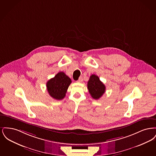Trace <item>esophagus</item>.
Segmentation results:
<instances>
[{
	"label": "esophagus",
	"mask_w": 156,
	"mask_h": 156,
	"mask_svg": "<svg viewBox=\"0 0 156 156\" xmlns=\"http://www.w3.org/2000/svg\"><path fill=\"white\" fill-rule=\"evenodd\" d=\"M82 81H83L82 77V76H81V77H80V78H79V79H78V80L77 81V82H82Z\"/></svg>",
	"instance_id": "esophagus-1"
}]
</instances>
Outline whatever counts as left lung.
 I'll use <instances>...</instances> for the list:
<instances>
[{"label":"left lung","mask_w":156,"mask_h":156,"mask_svg":"<svg viewBox=\"0 0 156 156\" xmlns=\"http://www.w3.org/2000/svg\"><path fill=\"white\" fill-rule=\"evenodd\" d=\"M87 87L90 95L95 99H99L105 92L106 87L105 85L96 75H90Z\"/></svg>","instance_id":"1"}]
</instances>
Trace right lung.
I'll return each instance as SVG.
<instances>
[{"mask_svg": "<svg viewBox=\"0 0 156 156\" xmlns=\"http://www.w3.org/2000/svg\"><path fill=\"white\" fill-rule=\"evenodd\" d=\"M71 80L64 72H59L56 75L48 80L46 86L49 95L55 99H62L67 93Z\"/></svg>", "mask_w": 156, "mask_h": 156, "instance_id": "add662e5", "label": "right lung"}]
</instances>
